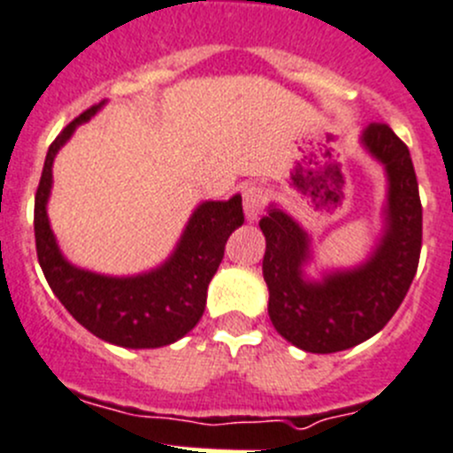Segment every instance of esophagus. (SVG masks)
I'll return each instance as SVG.
<instances>
[{
	"instance_id": "obj_1",
	"label": "esophagus",
	"mask_w": 453,
	"mask_h": 453,
	"mask_svg": "<svg viewBox=\"0 0 453 453\" xmlns=\"http://www.w3.org/2000/svg\"><path fill=\"white\" fill-rule=\"evenodd\" d=\"M265 203H268V192L261 185H250L243 189V212L248 221H255L264 212Z\"/></svg>"
}]
</instances>
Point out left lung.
<instances>
[{
    "instance_id": "8db88e82",
    "label": "left lung",
    "mask_w": 453,
    "mask_h": 453,
    "mask_svg": "<svg viewBox=\"0 0 453 453\" xmlns=\"http://www.w3.org/2000/svg\"><path fill=\"white\" fill-rule=\"evenodd\" d=\"M360 141L384 165L388 180L387 227L365 264L311 281L302 270L311 259L303 227L277 205L259 221L270 322L308 353H337L382 331L403 303L420 259L422 205L407 145L382 122L366 127Z\"/></svg>"
}]
</instances>
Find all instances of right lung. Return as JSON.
Listing matches in <instances>:
<instances>
[{
  "label": "right lung",
  "mask_w": 453,
  "mask_h": 453,
  "mask_svg": "<svg viewBox=\"0 0 453 453\" xmlns=\"http://www.w3.org/2000/svg\"><path fill=\"white\" fill-rule=\"evenodd\" d=\"M103 104L80 113L50 142L35 194L37 261L55 297L88 333L125 349H158L180 340L198 324L205 311L207 286L221 264L227 236L243 226V207L239 194L230 201L201 203L172 257L136 277H107L69 264L46 217L53 158L75 127L96 116Z\"/></svg>",
  "instance_id": "add662e5"
}]
</instances>
